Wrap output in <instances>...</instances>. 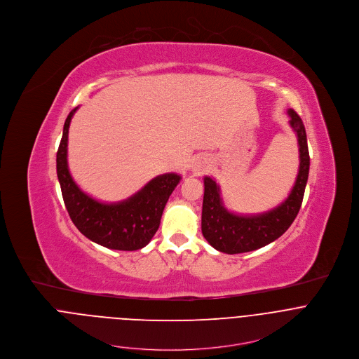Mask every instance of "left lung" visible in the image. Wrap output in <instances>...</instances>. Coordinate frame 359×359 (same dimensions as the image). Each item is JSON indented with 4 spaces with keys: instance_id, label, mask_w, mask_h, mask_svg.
Wrapping results in <instances>:
<instances>
[{
    "instance_id": "8db88e82",
    "label": "left lung",
    "mask_w": 359,
    "mask_h": 359,
    "mask_svg": "<svg viewBox=\"0 0 359 359\" xmlns=\"http://www.w3.org/2000/svg\"><path fill=\"white\" fill-rule=\"evenodd\" d=\"M287 114L290 117V127L294 130L299 141L300 167L294 187L286 201L261 214H233L224 207L217 182L205 177L202 233L215 250L238 255L261 249L282 236L297 217L307 185L309 154L303 120L293 109H289Z\"/></svg>"
}]
</instances>
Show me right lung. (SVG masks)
<instances>
[{
  "label": "right lung",
  "instance_id": "obj_1",
  "mask_svg": "<svg viewBox=\"0 0 359 359\" xmlns=\"http://www.w3.org/2000/svg\"><path fill=\"white\" fill-rule=\"evenodd\" d=\"M74 107L63 126L56 154V174L63 202L77 229L90 241L113 250L133 252L145 248L160 225L165 203L181 181V175H157L140 192L117 203H102L83 192L67 165V135Z\"/></svg>",
  "mask_w": 359,
  "mask_h": 359
}]
</instances>
